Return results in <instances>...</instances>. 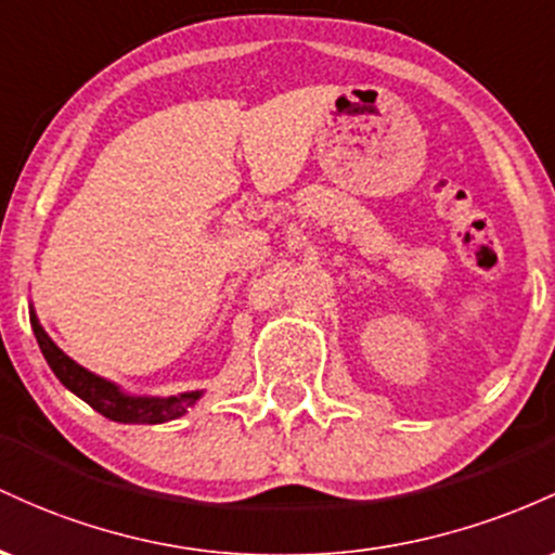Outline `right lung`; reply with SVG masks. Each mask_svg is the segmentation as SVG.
I'll return each instance as SVG.
<instances>
[{"label": "right lung", "mask_w": 555, "mask_h": 555, "mask_svg": "<svg viewBox=\"0 0 555 555\" xmlns=\"http://www.w3.org/2000/svg\"><path fill=\"white\" fill-rule=\"evenodd\" d=\"M30 327H34L36 340L47 359V364L52 366L54 375L60 377V383L67 390H73L78 398H83L91 409H96L99 414H104L112 422H122V425H159V422L178 420L189 412L191 403H196V393H183V396H170V398H141V396H126L107 383V379L96 377L93 372L83 370L76 364L67 353H62L54 340L43 333V327L36 320V311L30 309Z\"/></svg>", "instance_id": "add662e5"}]
</instances>
